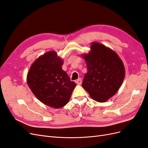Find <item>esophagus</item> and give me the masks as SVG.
Listing matches in <instances>:
<instances>
[{
	"label": "esophagus",
	"instance_id": "esophagus-1",
	"mask_svg": "<svg viewBox=\"0 0 148 148\" xmlns=\"http://www.w3.org/2000/svg\"><path fill=\"white\" fill-rule=\"evenodd\" d=\"M76 83H77V84H82V79L81 78H79V79H77L76 80Z\"/></svg>",
	"mask_w": 148,
	"mask_h": 148
}]
</instances>
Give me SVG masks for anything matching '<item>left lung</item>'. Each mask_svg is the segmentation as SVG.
<instances>
[{
	"label": "left lung",
	"instance_id": "left-lung-1",
	"mask_svg": "<svg viewBox=\"0 0 148 148\" xmlns=\"http://www.w3.org/2000/svg\"><path fill=\"white\" fill-rule=\"evenodd\" d=\"M90 47L88 54L82 55L88 69L82 86L92 99L105 102L122 86L125 66L117 53L111 49L97 42H92Z\"/></svg>",
	"mask_w": 148,
	"mask_h": 148
}]
</instances>
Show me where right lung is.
<instances>
[{
    "label": "right lung",
    "mask_w": 148,
    "mask_h": 148,
    "mask_svg": "<svg viewBox=\"0 0 148 148\" xmlns=\"http://www.w3.org/2000/svg\"><path fill=\"white\" fill-rule=\"evenodd\" d=\"M63 64L54 51L47 52L33 62L26 78L34 96L43 104L55 109L62 108L69 102L76 86L62 70Z\"/></svg>",
    "instance_id": "add662e5"
}]
</instances>
